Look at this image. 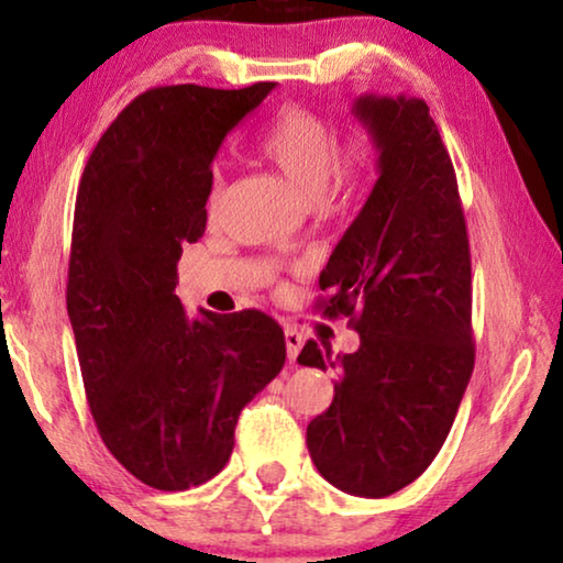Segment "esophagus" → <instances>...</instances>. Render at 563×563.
<instances>
[{"mask_svg": "<svg viewBox=\"0 0 563 563\" xmlns=\"http://www.w3.org/2000/svg\"><path fill=\"white\" fill-rule=\"evenodd\" d=\"M284 341H287V356H289V361H297L299 351H302V345H305V335L299 333V330H295V328H287V330H284Z\"/></svg>", "mask_w": 563, "mask_h": 563, "instance_id": "esophagus-1", "label": "esophagus"}]
</instances>
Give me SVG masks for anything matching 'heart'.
<instances>
[{
  "label": "heart",
  "instance_id": "1",
  "mask_svg": "<svg viewBox=\"0 0 563 563\" xmlns=\"http://www.w3.org/2000/svg\"><path fill=\"white\" fill-rule=\"evenodd\" d=\"M258 153L291 184V189L307 205L318 202L328 191L330 176L341 168L338 156V128L325 114L307 110V107H284L268 122L258 137ZM368 153V143L356 137L349 145V158L358 161ZM220 202V184L214 181L207 210L214 212Z\"/></svg>",
  "mask_w": 563,
  "mask_h": 563
}]
</instances>
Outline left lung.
I'll use <instances>...</instances> for the list:
<instances>
[{
    "label": "left lung",
    "mask_w": 563,
    "mask_h": 563,
    "mask_svg": "<svg viewBox=\"0 0 563 563\" xmlns=\"http://www.w3.org/2000/svg\"><path fill=\"white\" fill-rule=\"evenodd\" d=\"M379 179L320 274L322 314H345L356 353L307 341L297 361L333 368V402L307 426L333 487L395 495L430 466L474 372L472 256L456 172L428 104L364 95Z\"/></svg>",
    "instance_id": "obj_1"
}]
</instances>
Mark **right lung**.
<instances>
[{"label":"right lung","mask_w":563,"mask_h":563,"mask_svg":"<svg viewBox=\"0 0 563 563\" xmlns=\"http://www.w3.org/2000/svg\"><path fill=\"white\" fill-rule=\"evenodd\" d=\"M274 87L143 91L84 168L66 284L76 356L104 445L153 489L220 474L238 415L287 358L268 314L189 320L174 295L181 245L205 233L214 153Z\"/></svg>","instance_id":"add662e5"}]
</instances>
